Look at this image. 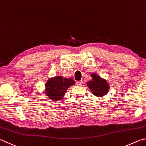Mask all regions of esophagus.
<instances>
[{"label": "esophagus", "instance_id": "34e87169", "mask_svg": "<svg viewBox=\"0 0 146 146\" xmlns=\"http://www.w3.org/2000/svg\"><path fill=\"white\" fill-rule=\"evenodd\" d=\"M76 84L78 86H82V81L80 80V81H77L76 82Z\"/></svg>", "mask_w": 146, "mask_h": 146}]
</instances>
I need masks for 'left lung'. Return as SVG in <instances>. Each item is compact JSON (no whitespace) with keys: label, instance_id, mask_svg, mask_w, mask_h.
Wrapping results in <instances>:
<instances>
[{"label":"left lung","instance_id":"left-lung-1","mask_svg":"<svg viewBox=\"0 0 146 146\" xmlns=\"http://www.w3.org/2000/svg\"><path fill=\"white\" fill-rule=\"evenodd\" d=\"M92 80L88 81L87 85L94 95L97 97H102L109 91V85L105 80H103L95 73L91 74Z\"/></svg>","mask_w":146,"mask_h":146}]
</instances>
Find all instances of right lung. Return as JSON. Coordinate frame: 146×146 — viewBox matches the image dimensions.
Segmentation results:
<instances>
[{
    "label": "right lung",
    "mask_w": 146,
    "mask_h": 146,
    "mask_svg": "<svg viewBox=\"0 0 146 146\" xmlns=\"http://www.w3.org/2000/svg\"><path fill=\"white\" fill-rule=\"evenodd\" d=\"M75 84L73 78H64L58 76L49 79L46 84V93L51 100L58 101L62 98L69 87Z\"/></svg>",
    "instance_id": "right-lung-1"
}]
</instances>
